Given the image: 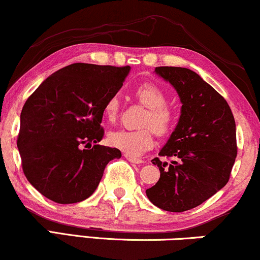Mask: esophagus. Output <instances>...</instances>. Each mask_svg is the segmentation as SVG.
I'll list each match as a JSON object with an SVG mask.
<instances>
[{
	"instance_id": "obj_1",
	"label": "esophagus",
	"mask_w": 260,
	"mask_h": 260,
	"mask_svg": "<svg viewBox=\"0 0 260 260\" xmlns=\"http://www.w3.org/2000/svg\"><path fill=\"white\" fill-rule=\"evenodd\" d=\"M124 156H125V158L127 159V161H130L131 163H142L143 161H142L141 158H137V157H134V156H130V155H127V154H124Z\"/></svg>"
}]
</instances>
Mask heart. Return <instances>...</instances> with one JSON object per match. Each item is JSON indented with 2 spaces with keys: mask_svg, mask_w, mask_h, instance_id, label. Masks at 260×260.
I'll return each mask as SVG.
<instances>
[{
  "mask_svg": "<svg viewBox=\"0 0 260 260\" xmlns=\"http://www.w3.org/2000/svg\"><path fill=\"white\" fill-rule=\"evenodd\" d=\"M138 101L149 109L145 116L142 130H115L108 135V142L111 147L119 149L130 156H138L149 150L154 145V128L157 135H167L175 123L173 110L167 106L168 98L165 91L157 85L145 83L135 91ZM119 112L118 95H112L105 103L104 115L110 122L117 119Z\"/></svg>",
  "mask_w": 260,
  "mask_h": 260,
  "instance_id": "1",
  "label": "heart"
}]
</instances>
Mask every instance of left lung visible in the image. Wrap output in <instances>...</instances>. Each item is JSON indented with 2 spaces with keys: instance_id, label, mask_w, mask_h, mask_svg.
Returning <instances> with one entry per match:
<instances>
[{
  "instance_id": "left-lung-1",
  "label": "left lung",
  "mask_w": 260,
  "mask_h": 260,
  "mask_svg": "<svg viewBox=\"0 0 260 260\" xmlns=\"http://www.w3.org/2000/svg\"><path fill=\"white\" fill-rule=\"evenodd\" d=\"M179 94L181 116L175 130L152 165L159 180L145 190L158 208L184 212L208 200L229 182L237 157L236 122L225 98L194 71L156 67Z\"/></svg>"
}]
</instances>
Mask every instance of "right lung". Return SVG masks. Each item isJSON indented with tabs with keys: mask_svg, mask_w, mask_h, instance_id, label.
<instances>
[{
	"mask_svg": "<svg viewBox=\"0 0 260 260\" xmlns=\"http://www.w3.org/2000/svg\"><path fill=\"white\" fill-rule=\"evenodd\" d=\"M129 72L130 66L72 63L24 103L17 148L24 175L44 197L63 205L83 201L97 189L106 165L120 158L118 149L95 143L104 136L105 103Z\"/></svg>",
	"mask_w": 260,
	"mask_h": 260,
	"instance_id": "right-lung-1",
	"label": "right lung"
}]
</instances>
